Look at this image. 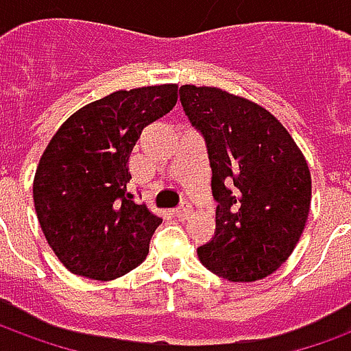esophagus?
I'll list each match as a JSON object with an SVG mask.
<instances>
[{
    "instance_id": "esophagus-1",
    "label": "esophagus",
    "mask_w": 351,
    "mask_h": 351,
    "mask_svg": "<svg viewBox=\"0 0 351 351\" xmlns=\"http://www.w3.org/2000/svg\"><path fill=\"white\" fill-rule=\"evenodd\" d=\"M191 214V205H188V203H182V205L178 206L175 210V216L178 218V220H188Z\"/></svg>"
}]
</instances>
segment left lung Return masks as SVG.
<instances>
[{"mask_svg":"<svg viewBox=\"0 0 351 351\" xmlns=\"http://www.w3.org/2000/svg\"><path fill=\"white\" fill-rule=\"evenodd\" d=\"M180 103L205 138L216 231L201 263L229 282H256L284 263L310 213L312 180L291 135L258 103L220 88L180 86Z\"/></svg>","mask_w":351,"mask_h":351,"instance_id":"obj_1","label":"left lung"}]
</instances>
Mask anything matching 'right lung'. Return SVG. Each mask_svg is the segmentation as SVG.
<instances>
[{
  "mask_svg": "<svg viewBox=\"0 0 351 351\" xmlns=\"http://www.w3.org/2000/svg\"><path fill=\"white\" fill-rule=\"evenodd\" d=\"M176 99V84L120 90L79 108L50 138L35 171V213L73 274L107 282L146 258L161 218L128 193V161Z\"/></svg>",
  "mask_w": 351,
  "mask_h": 351,
  "instance_id": "add662e5",
  "label": "right lung"
}]
</instances>
